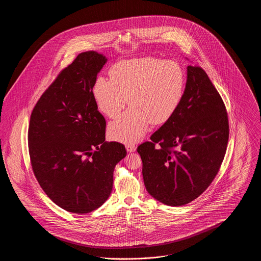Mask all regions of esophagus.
<instances>
[{
	"instance_id": "34e87169",
	"label": "esophagus",
	"mask_w": 261,
	"mask_h": 261,
	"mask_svg": "<svg viewBox=\"0 0 261 261\" xmlns=\"http://www.w3.org/2000/svg\"><path fill=\"white\" fill-rule=\"evenodd\" d=\"M126 149H127V151H129V152L135 151V150H136V146H135V144L128 143V144H126Z\"/></svg>"
}]
</instances>
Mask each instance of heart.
Returning a JSON list of instances; mask_svg holds the SVG:
<instances>
[{
	"mask_svg": "<svg viewBox=\"0 0 261 261\" xmlns=\"http://www.w3.org/2000/svg\"><path fill=\"white\" fill-rule=\"evenodd\" d=\"M185 91V73L172 61L141 59L114 64L110 79L98 77L93 95L99 111L113 118L129 99L131 108L109 125L112 140L135 143L149 124H162L179 108Z\"/></svg>",
	"mask_w": 261,
	"mask_h": 261,
	"instance_id": "b5f03b06",
	"label": "heart"
}]
</instances>
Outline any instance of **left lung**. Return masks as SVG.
Here are the masks:
<instances>
[{"mask_svg":"<svg viewBox=\"0 0 261 261\" xmlns=\"http://www.w3.org/2000/svg\"><path fill=\"white\" fill-rule=\"evenodd\" d=\"M187 76L177 111L137 149L147 191L172 206L191 202L208 188L223 162L229 139L223 99L206 72L189 65Z\"/></svg>","mask_w":261,"mask_h":261,"instance_id":"1","label":"left lung"}]
</instances>
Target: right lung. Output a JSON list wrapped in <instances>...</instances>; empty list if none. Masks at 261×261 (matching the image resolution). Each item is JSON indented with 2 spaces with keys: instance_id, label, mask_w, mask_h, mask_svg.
Returning <instances> with one entry per match:
<instances>
[{
  "instance_id": "1",
  "label": "right lung",
  "mask_w": 261,
  "mask_h": 261,
  "mask_svg": "<svg viewBox=\"0 0 261 261\" xmlns=\"http://www.w3.org/2000/svg\"><path fill=\"white\" fill-rule=\"evenodd\" d=\"M107 58L79 54L35 105L28 127V149L39 185L64 211L84 214L110 197L115 165L124 145L106 142V119L93 95Z\"/></svg>"
}]
</instances>
